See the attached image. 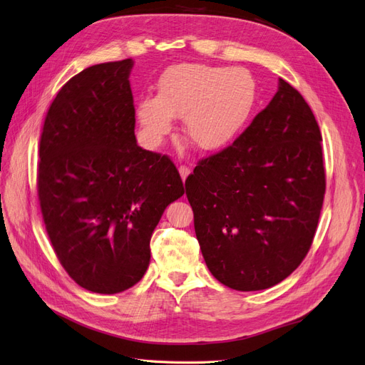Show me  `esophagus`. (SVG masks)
I'll return each instance as SVG.
<instances>
[{
  "instance_id": "obj_1",
  "label": "esophagus",
  "mask_w": 365,
  "mask_h": 365,
  "mask_svg": "<svg viewBox=\"0 0 365 365\" xmlns=\"http://www.w3.org/2000/svg\"><path fill=\"white\" fill-rule=\"evenodd\" d=\"M179 173H180V178H182V180L185 182L187 175H190V173H191V168H190V167H186V165H180V167H179Z\"/></svg>"
}]
</instances>
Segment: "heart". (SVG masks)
<instances>
[{"label":"heart","mask_w":365,"mask_h":365,"mask_svg":"<svg viewBox=\"0 0 365 365\" xmlns=\"http://www.w3.org/2000/svg\"><path fill=\"white\" fill-rule=\"evenodd\" d=\"M255 99L252 76L240 67L175 64L158 81L156 96L138 102L137 115L147 140L159 143L183 117V132L195 148L213 152L230 143Z\"/></svg>","instance_id":"obj_1"}]
</instances>
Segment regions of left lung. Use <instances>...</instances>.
Returning a JSON list of instances; mask_svg holds the SVG:
<instances>
[{"label":"left lung","mask_w":365,"mask_h":365,"mask_svg":"<svg viewBox=\"0 0 365 365\" xmlns=\"http://www.w3.org/2000/svg\"><path fill=\"white\" fill-rule=\"evenodd\" d=\"M320 141L312 108L279 78L245 132L187 175L201 254L224 286L269 289L304 260L327 186Z\"/></svg>","instance_id":"obj_1"}]
</instances>
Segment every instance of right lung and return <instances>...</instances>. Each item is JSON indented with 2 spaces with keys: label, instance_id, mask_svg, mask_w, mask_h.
Wrapping results in <instances>:
<instances>
[{
  "label": "right lung",
  "instance_id": "obj_1",
  "mask_svg": "<svg viewBox=\"0 0 365 365\" xmlns=\"http://www.w3.org/2000/svg\"><path fill=\"white\" fill-rule=\"evenodd\" d=\"M132 58L87 67L61 87L40 137L37 192L51 244L86 290L135 286L150 237L183 183L168 156L135 138Z\"/></svg>",
  "mask_w": 365,
  "mask_h": 365
}]
</instances>
